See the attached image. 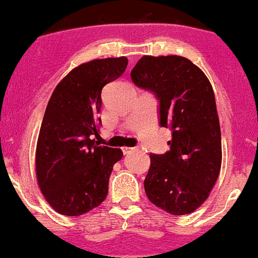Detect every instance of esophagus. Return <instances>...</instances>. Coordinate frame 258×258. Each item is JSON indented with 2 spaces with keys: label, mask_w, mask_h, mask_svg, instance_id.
<instances>
[{
  "label": "esophagus",
  "mask_w": 258,
  "mask_h": 258,
  "mask_svg": "<svg viewBox=\"0 0 258 258\" xmlns=\"http://www.w3.org/2000/svg\"><path fill=\"white\" fill-rule=\"evenodd\" d=\"M135 149H137V148H133V147H125V148H123V153H124V154H128V153H130V152H134Z\"/></svg>",
  "instance_id": "1"
}]
</instances>
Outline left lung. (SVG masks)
Masks as SVG:
<instances>
[{
  "label": "left lung",
  "instance_id": "obj_1",
  "mask_svg": "<svg viewBox=\"0 0 258 258\" xmlns=\"http://www.w3.org/2000/svg\"><path fill=\"white\" fill-rule=\"evenodd\" d=\"M138 88L159 101L160 126L172 130L170 149L150 154L144 189L173 216L192 213L210 196L222 163L221 128L212 85L182 56H143L130 73Z\"/></svg>",
  "mask_w": 258,
  "mask_h": 258
}]
</instances>
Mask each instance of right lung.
Listing matches in <instances>:
<instances>
[{"instance_id": "1", "label": "right lung", "mask_w": 258, "mask_h": 258, "mask_svg": "<svg viewBox=\"0 0 258 258\" xmlns=\"http://www.w3.org/2000/svg\"><path fill=\"white\" fill-rule=\"evenodd\" d=\"M128 58H98L71 70L53 90L36 147V175L48 205L76 217L108 196L109 178L123 152L99 145L101 90L123 75Z\"/></svg>"}]
</instances>
